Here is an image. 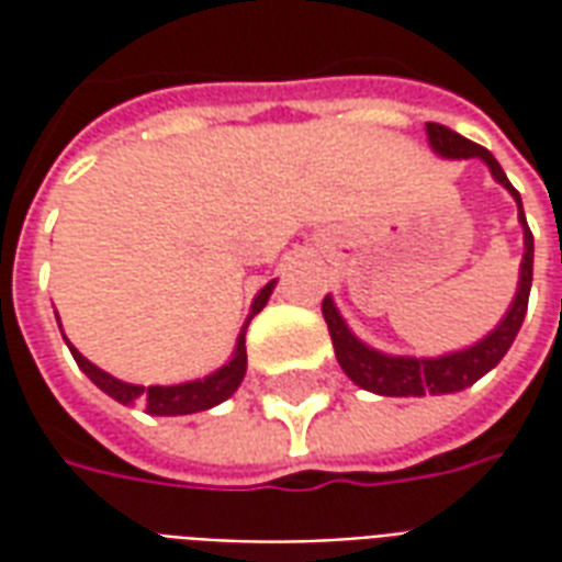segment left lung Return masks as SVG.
Returning <instances> with one entry per match:
<instances>
[{"label": "left lung", "mask_w": 562, "mask_h": 562, "mask_svg": "<svg viewBox=\"0 0 562 562\" xmlns=\"http://www.w3.org/2000/svg\"><path fill=\"white\" fill-rule=\"evenodd\" d=\"M427 144L436 156L442 159H482L487 171L496 183L506 189L508 195L518 204V222L524 228V258H520L518 273V292L508 304L506 316L496 322L494 330H487L482 340L472 342L467 349L458 352L436 355V358H415V355H389L379 352L373 346H367L361 337H355V330L346 325L340 310L334 304V297L322 301V313L328 322L330 342L340 361L342 373L352 379L358 389L373 391L382 397H424V394H454L475 385L484 373H491L503 355L512 349V342L518 337L524 316H527V301H530L532 285V234L524 216V204L515 186L508 183L506 171L499 168V161L479 144H472L458 132L439 126V123H427Z\"/></svg>", "instance_id": "1"}]
</instances>
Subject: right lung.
I'll use <instances>...</instances> for the list:
<instances>
[{
	"label": "right lung",
	"mask_w": 562,
	"mask_h": 562,
	"mask_svg": "<svg viewBox=\"0 0 562 562\" xmlns=\"http://www.w3.org/2000/svg\"><path fill=\"white\" fill-rule=\"evenodd\" d=\"M273 289H277V280H270L268 285L252 297L249 316H246L244 328L237 334L232 358H228L220 370H213V373L204 379L177 382V385H132V382H123V379L111 376V373H104L102 367H95L92 361H87V358H83L68 340L66 346L71 349V355H75V361H78L80 370L92 379V385H99L108 397H114V401L123 403V406H138L140 403L149 415L204 413V409H213V406H220L222 401H228L234 391L240 389V382H244L246 376V328H249V322L265 310ZM59 330H63V325H59Z\"/></svg>",
	"instance_id": "obj_1"
}]
</instances>
